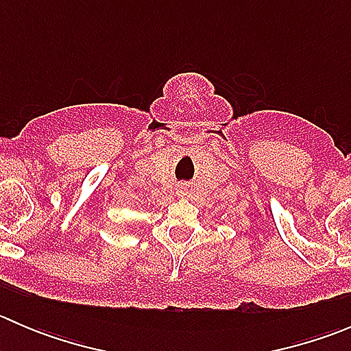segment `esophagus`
I'll list each match as a JSON object with an SVG mask.
<instances>
[{
  "label": "esophagus",
  "mask_w": 351,
  "mask_h": 351,
  "mask_svg": "<svg viewBox=\"0 0 351 351\" xmlns=\"http://www.w3.org/2000/svg\"><path fill=\"white\" fill-rule=\"evenodd\" d=\"M176 192H178V193H180V195H185L186 189H185V186H180V189H178V190H176Z\"/></svg>",
  "instance_id": "esophagus-1"
}]
</instances>
